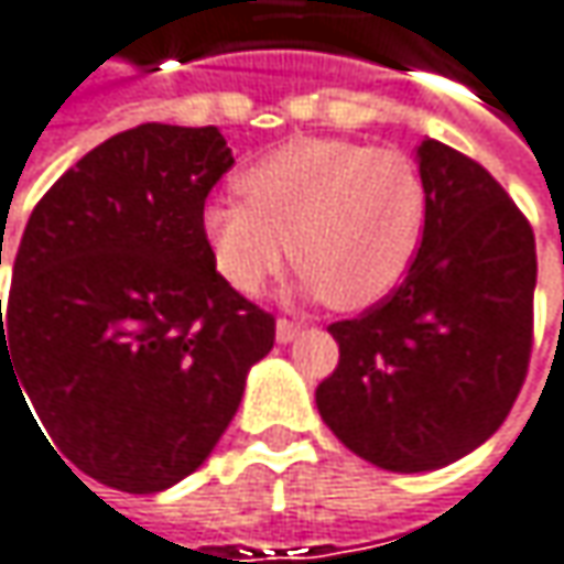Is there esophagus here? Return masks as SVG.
Returning <instances> with one entry per match:
<instances>
[{
    "label": "esophagus",
    "instance_id": "1",
    "mask_svg": "<svg viewBox=\"0 0 564 564\" xmlns=\"http://www.w3.org/2000/svg\"><path fill=\"white\" fill-rule=\"evenodd\" d=\"M302 330H304L302 324H295V321H285V317H282V321L275 324V340L292 343L295 337H302Z\"/></svg>",
    "mask_w": 564,
    "mask_h": 564
}]
</instances>
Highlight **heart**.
<instances>
[{
	"label": "heart",
	"instance_id": "1",
	"mask_svg": "<svg viewBox=\"0 0 564 564\" xmlns=\"http://www.w3.org/2000/svg\"><path fill=\"white\" fill-rule=\"evenodd\" d=\"M237 188L243 202L205 205L202 234L240 295H260L292 243L304 292L359 311L388 299L421 253L430 195L404 150L302 138L250 163Z\"/></svg>",
	"mask_w": 564,
	"mask_h": 564
}]
</instances>
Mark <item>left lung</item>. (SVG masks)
I'll return each instance as SVG.
<instances>
[{
    "mask_svg": "<svg viewBox=\"0 0 564 564\" xmlns=\"http://www.w3.org/2000/svg\"><path fill=\"white\" fill-rule=\"evenodd\" d=\"M430 212L408 279L327 330L340 343L317 411L388 471H433L478 449L530 366L536 240L501 182L440 141L417 147Z\"/></svg>",
    "mask_w": 564,
    "mask_h": 564,
    "instance_id": "obj_1",
    "label": "left lung"
}]
</instances>
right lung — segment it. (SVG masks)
<instances>
[{
    "label": "right lung",
    "mask_w": 564,
    "mask_h": 564,
    "mask_svg": "<svg viewBox=\"0 0 564 564\" xmlns=\"http://www.w3.org/2000/svg\"><path fill=\"white\" fill-rule=\"evenodd\" d=\"M230 166L218 128L138 124L66 170L21 234L0 384L21 379L44 443L99 485L153 495L192 475L275 343L202 234Z\"/></svg>",
    "instance_id": "obj_1"
}]
</instances>
